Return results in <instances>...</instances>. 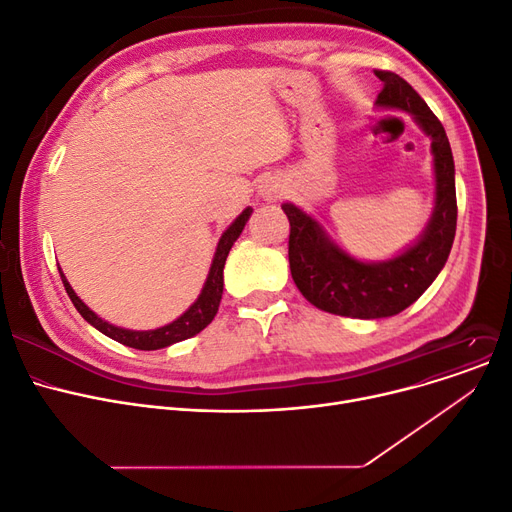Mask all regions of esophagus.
<instances>
[{
	"label": "esophagus",
	"mask_w": 512,
	"mask_h": 512,
	"mask_svg": "<svg viewBox=\"0 0 512 512\" xmlns=\"http://www.w3.org/2000/svg\"><path fill=\"white\" fill-rule=\"evenodd\" d=\"M281 194H283L281 186L275 184V182H266V184L260 186V196L268 202H277L281 198Z\"/></svg>",
	"instance_id": "1"
}]
</instances>
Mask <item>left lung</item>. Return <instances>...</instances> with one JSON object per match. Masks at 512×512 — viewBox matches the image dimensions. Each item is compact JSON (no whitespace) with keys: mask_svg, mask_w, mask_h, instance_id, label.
<instances>
[{"mask_svg":"<svg viewBox=\"0 0 512 512\" xmlns=\"http://www.w3.org/2000/svg\"><path fill=\"white\" fill-rule=\"evenodd\" d=\"M376 76L384 84L376 105L411 113L432 140L436 198L424 233L395 258L362 262L330 242L302 208L291 202L281 206L291 225L289 268L297 289L318 310L362 320L395 316L409 308L438 277L457 231L455 161L440 119L401 76L386 70H376Z\"/></svg>","mask_w":512,"mask_h":512,"instance_id":"obj_1","label":"left lung"}]
</instances>
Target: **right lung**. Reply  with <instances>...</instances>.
I'll return each instance as SVG.
<instances>
[{
	"label": "right lung",
	"mask_w": 512,
	"mask_h": 512,
	"mask_svg": "<svg viewBox=\"0 0 512 512\" xmlns=\"http://www.w3.org/2000/svg\"><path fill=\"white\" fill-rule=\"evenodd\" d=\"M252 215V208L248 206L242 215H239L227 229L225 233L221 235L219 239V246H217V252H215V258H213V264H210V270H208V277H206V283L198 295L196 302L179 316L177 320L161 326V328H155V330H128V328H119V326H113L109 322H105L103 318H99L93 310H90L82 299L74 293V289L70 287L68 279L64 277L62 270H59V277H62L64 281V287H66V293L70 295L74 308L80 312V316L88 322L93 324L97 330H101L103 335H107L109 339L122 343V345H128L132 349H140V351H155V349H163V347H169L173 343H179V341H186L194 335H198L202 328H206L210 322H213V318L217 316L219 312V304H221V297H223V268H225V260L229 256V250L231 246L235 244V239L239 237V233L244 231L248 219Z\"/></svg>",
	"instance_id": "right-lung-1"
}]
</instances>
